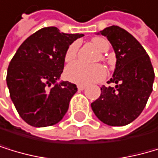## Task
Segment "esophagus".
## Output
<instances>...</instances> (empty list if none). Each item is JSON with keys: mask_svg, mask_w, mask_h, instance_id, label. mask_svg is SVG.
Masks as SVG:
<instances>
[{"mask_svg": "<svg viewBox=\"0 0 158 158\" xmlns=\"http://www.w3.org/2000/svg\"><path fill=\"white\" fill-rule=\"evenodd\" d=\"M85 87H86V86H85V85H83V84H78V85H77V89H78V90H83Z\"/></svg>", "mask_w": 158, "mask_h": 158, "instance_id": "esophagus-1", "label": "esophagus"}]
</instances>
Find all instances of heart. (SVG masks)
<instances>
[{"label": "heart", "mask_w": 158, "mask_h": 158, "mask_svg": "<svg viewBox=\"0 0 158 158\" xmlns=\"http://www.w3.org/2000/svg\"><path fill=\"white\" fill-rule=\"evenodd\" d=\"M91 44L94 45L97 50L102 53L107 52L110 48L109 43L104 38H93L91 40ZM78 46H80V44L77 42H75L69 45L64 56L66 62L69 63L75 60L77 54ZM102 59H104V57H102ZM65 77L71 82L85 85V84L98 82L104 80L106 77V70L102 65L86 66L81 62H75L66 68Z\"/></svg>", "instance_id": "heart-1"}]
</instances>
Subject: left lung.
Returning <instances> with one entry per match:
<instances>
[{
  "mask_svg": "<svg viewBox=\"0 0 158 158\" xmlns=\"http://www.w3.org/2000/svg\"><path fill=\"white\" fill-rule=\"evenodd\" d=\"M107 37L115 53L116 64L108 83L101 87V95L91 103L95 115L111 126L127 125L143 112L152 91L154 72L144 47L131 34L118 26L100 32Z\"/></svg>",
  "mask_w": 158,
  "mask_h": 158,
  "instance_id": "obj_1",
  "label": "left lung"
}]
</instances>
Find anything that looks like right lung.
Segmentation results:
<instances>
[{
  "label": "right lung",
  "mask_w": 158,
  "mask_h": 158,
  "mask_svg": "<svg viewBox=\"0 0 158 158\" xmlns=\"http://www.w3.org/2000/svg\"><path fill=\"white\" fill-rule=\"evenodd\" d=\"M83 34L43 28L22 44L7 68L9 95L21 118L34 127L54 125L63 118L77 91L69 81L57 83L64 69L65 52Z\"/></svg>",
  "instance_id": "1"
}]
</instances>
